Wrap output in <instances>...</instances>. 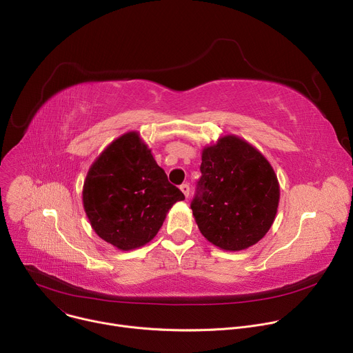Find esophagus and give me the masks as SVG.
<instances>
[{"label": "esophagus", "instance_id": "1", "mask_svg": "<svg viewBox=\"0 0 353 353\" xmlns=\"http://www.w3.org/2000/svg\"><path fill=\"white\" fill-rule=\"evenodd\" d=\"M180 190H181V192L184 194V196L188 198V195H190V185H188V184H181V185H180Z\"/></svg>", "mask_w": 353, "mask_h": 353}]
</instances>
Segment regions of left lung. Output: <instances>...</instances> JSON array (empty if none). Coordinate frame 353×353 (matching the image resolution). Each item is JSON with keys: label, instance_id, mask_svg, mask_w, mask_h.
<instances>
[{"label": "left lung", "instance_id": "obj_1", "mask_svg": "<svg viewBox=\"0 0 353 353\" xmlns=\"http://www.w3.org/2000/svg\"><path fill=\"white\" fill-rule=\"evenodd\" d=\"M191 203L199 232L214 245L240 251L259 243L275 221L279 183L271 163L245 139L229 134L203 149Z\"/></svg>", "mask_w": 353, "mask_h": 353}]
</instances>
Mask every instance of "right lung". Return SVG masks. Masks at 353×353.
<instances>
[{
	"label": "right lung",
	"instance_id": "obj_1",
	"mask_svg": "<svg viewBox=\"0 0 353 353\" xmlns=\"http://www.w3.org/2000/svg\"><path fill=\"white\" fill-rule=\"evenodd\" d=\"M184 194L169 183L138 131L114 139L89 168L82 203L96 234L119 250L145 245Z\"/></svg>",
	"mask_w": 353,
	"mask_h": 353
}]
</instances>
